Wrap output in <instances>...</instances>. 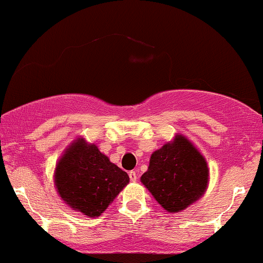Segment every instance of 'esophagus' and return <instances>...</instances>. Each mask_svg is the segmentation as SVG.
I'll list each match as a JSON object with an SVG mask.
<instances>
[{"label": "esophagus", "mask_w": 263, "mask_h": 263, "mask_svg": "<svg viewBox=\"0 0 263 263\" xmlns=\"http://www.w3.org/2000/svg\"><path fill=\"white\" fill-rule=\"evenodd\" d=\"M129 178H130V180H132V182H137V179H138L137 172H135V171H132V172H129Z\"/></svg>", "instance_id": "34e87169"}]
</instances>
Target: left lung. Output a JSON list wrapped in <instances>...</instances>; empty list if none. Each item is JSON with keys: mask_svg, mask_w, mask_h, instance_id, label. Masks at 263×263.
Returning <instances> with one entry per match:
<instances>
[{"mask_svg": "<svg viewBox=\"0 0 263 263\" xmlns=\"http://www.w3.org/2000/svg\"><path fill=\"white\" fill-rule=\"evenodd\" d=\"M140 182L168 213H178L202 198L210 168L196 145L179 133L151 155Z\"/></svg>", "mask_w": 263, "mask_h": 263, "instance_id": "obj_1", "label": "left lung"}]
</instances>
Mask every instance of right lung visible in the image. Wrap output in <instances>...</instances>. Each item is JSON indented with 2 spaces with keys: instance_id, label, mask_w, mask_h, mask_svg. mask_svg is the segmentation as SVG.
<instances>
[{
  "instance_id": "obj_1",
  "label": "right lung",
  "mask_w": 263,
  "mask_h": 263,
  "mask_svg": "<svg viewBox=\"0 0 263 263\" xmlns=\"http://www.w3.org/2000/svg\"><path fill=\"white\" fill-rule=\"evenodd\" d=\"M128 183L126 172L83 137L70 143L53 172V184L65 204L90 218L100 216Z\"/></svg>"
}]
</instances>
